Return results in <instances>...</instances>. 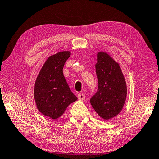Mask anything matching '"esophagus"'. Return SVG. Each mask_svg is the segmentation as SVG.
<instances>
[{
    "label": "esophagus",
    "mask_w": 159,
    "mask_h": 159,
    "mask_svg": "<svg viewBox=\"0 0 159 159\" xmlns=\"http://www.w3.org/2000/svg\"><path fill=\"white\" fill-rule=\"evenodd\" d=\"M77 98L80 99V101H84L85 99V94L84 93H79L77 94Z\"/></svg>",
    "instance_id": "esophagus-1"
}]
</instances>
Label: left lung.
<instances>
[{"mask_svg":"<svg viewBox=\"0 0 159 159\" xmlns=\"http://www.w3.org/2000/svg\"><path fill=\"white\" fill-rule=\"evenodd\" d=\"M96 72L98 87L90 102L98 115L107 120L122 110L126 98V83L119 63L105 52L97 54Z\"/></svg>","mask_w":159,"mask_h":159,"instance_id":"obj_1","label":"left lung"}]
</instances>
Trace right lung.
I'll list each match as a JSON object with an SVG mask.
<instances>
[{
	"instance_id": "obj_1",
	"label": "right lung",
	"mask_w": 159,
	"mask_h": 159,
	"mask_svg": "<svg viewBox=\"0 0 159 159\" xmlns=\"http://www.w3.org/2000/svg\"><path fill=\"white\" fill-rule=\"evenodd\" d=\"M70 56L68 51L60 52L47 58L39 72L34 89L38 110L43 115L57 119L77 98L70 89L63 68Z\"/></svg>"
}]
</instances>
